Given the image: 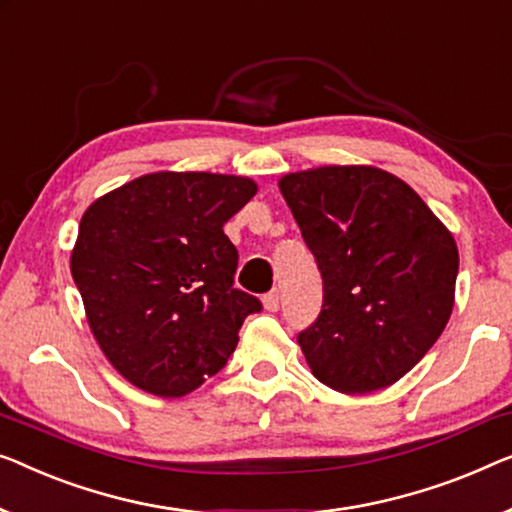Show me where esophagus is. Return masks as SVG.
I'll list each match as a JSON object with an SVG mask.
<instances>
[{
  "label": "esophagus",
  "mask_w": 512,
  "mask_h": 512,
  "mask_svg": "<svg viewBox=\"0 0 512 512\" xmlns=\"http://www.w3.org/2000/svg\"><path fill=\"white\" fill-rule=\"evenodd\" d=\"M263 307L268 311H277L279 309V291H270L268 295H263Z\"/></svg>",
  "instance_id": "1"
}]
</instances>
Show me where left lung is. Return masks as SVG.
Wrapping results in <instances>:
<instances>
[{
  "label": "left lung",
  "mask_w": 512,
  "mask_h": 512,
  "mask_svg": "<svg viewBox=\"0 0 512 512\" xmlns=\"http://www.w3.org/2000/svg\"><path fill=\"white\" fill-rule=\"evenodd\" d=\"M279 191L323 277L321 314L298 335L311 374L344 395L388 388L453 314V233L409 184L376 166L288 173Z\"/></svg>",
  "instance_id": "left-lung-1"
}]
</instances>
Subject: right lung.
Wrapping results in <instances>:
<instances>
[{
    "mask_svg": "<svg viewBox=\"0 0 512 512\" xmlns=\"http://www.w3.org/2000/svg\"><path fill=\"white\" fill-rule=\"evenodd\" d=\"M256 182L221 173H147L96 198L71 251L90 330L136 388L184 397L219 372L244 318L261 311L233 288L238 249L224 224Z\"/></svg>",
    "mask_w": 512,
    "mask_h": 512,
    "instance_id": "right-lung-1",
    "label": "right lung"
}]
</instances>
